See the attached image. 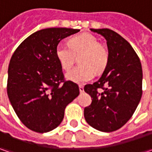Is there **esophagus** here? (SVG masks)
<instances>
[{"mask_svg": "<svg viewBox=\"0 0 152 152\" xmlns=\"http://www.w3.org/2000/svg\"><path fill=\"white\" fill-rule=\"evenodd\" d=\"M79 91H80V93L84 92V86H83V85H79Z\"/></svg>", "mask_w": 152, "mask_h": 152, "instance_id": "esophagus-1", "label": "esophagus"}]
</instances>
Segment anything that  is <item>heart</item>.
<instances>
[{
	"label": "heart",
	"instance_id": "heart-1",
	"mask_svg": "<svg viewBox=\"0 0 152 152\" xmlns=\"http://www.w3.org/2000/svg\"><path fill=\"white\" fill-rule=\"evenodd\" d=\"M79 56L81 66L66 73L67 79L77 84H85L91 80L95 76L94 70L97 73L102 71L108 61L107 50L90 34L75 36L68 43L60 42L56 48V56L64 70L70 69Z\"/></svg>",
	"mask_w": 152,
	"mask_h": 152
}]
</instances>
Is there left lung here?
<instances>
[{
	"label": "left lung",
	"instance_id": "left-lung-1",
	"mask_svg": "<svg viewBox=\"0 0 152 152\" xmlns=\"http://www.w3.org/2000/svg\"><path fill=\"white\" fill-rule=\"evenodd\" d=\"M91 30L106 39L108 61L100 79L84 88L92 98L84 115L94 129L113 132L130 119L141 99V63L131 45L118 33L109 28ZM98 89L103 91L100 93Z\"/></svg>",
	"mask_w": 152,
	"mask_h": 152
}]
</instances>
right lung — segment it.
I'll return each mask as SVG.
<instances>
[{"mask_svg": "<svg viewBox=\"0 0 152 152\" xmlns=\"http://www.w3.org/2000/svg\"><path fill=\"white\" fill-rule=\"evenodd\" d=\"M79 32L48 28L34 33L16 49L8 67L7 96L21 122L37 133L56 129L67 105L79 96L77 84L64 80L56 48L62 39Z\"/></svg>", "mask_w": 152, "mask_h": 152, "instance_id": "obj_1", "label": "right lung"}]
</instances>
